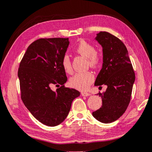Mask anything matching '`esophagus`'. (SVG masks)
Segmentation results:
<instances>
[{"label": "esophagus", "mask_w": 152, "mask_h": 152, "mask_svg": "<svg viewBox=\"0 0 152 152\" xmlns=\"http://www.w3.org/2000/svg\"><path fill=\"white\" fill-rule=\"evenodd\" d=\"M90 95H91L90 94L88 93V92H86V91H83V92H81V96H89Z\"/></svg>", "instance_id": "esophagus-1"}]
</instances>
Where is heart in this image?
Returning <instances> with one entry per match:
<instances>
[{
    "label": "heart",
    "instance_id": "obj_1",
    "mask_svg": "<svg viewBox=\"0 0 152 152\" xmlns=\"http://www.w3.org/2000/svg\"><path fill=\"white\" fill-rule=\"evenodd\" d=\"M74 50L75 53L81 56L85 57L88 61L89 66H96L99 64L102 59V55L99 51L96 50L95 47L92 44L89 43L84 39H81L77 45L75 46ZM62 66L64 71L68 74L73 73L71 60L68 55L63 56L61 61ZM94 79V75L91 72H85V73H78L72 77L69 81L70 86L73 88L86 90L91 85Z\"/></svg>",
    "mask_w": 152,
    "mask_h": 152
}]
</instances>
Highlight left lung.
Here are the masks:
<instances>
[{
    "mask_svg": "<svg viewBox=\"0 0 152 152\" xmlns=\"http://www.w3.org/2000/svg\"><path fill=\"white\" fill-rule=\"evenodd\" d=\"M95 39L102 47L103 64L94 86L106 85L107 88L98 93L102 106L92 115L101 123H110L127 108L135 75L127 49L121 39L106 31L97 34Z\"/></svg>",
    "mask_w": 152,
    "mask_h": 152,
    "instance_id": "1",
    "label": "left lung"
}]
</instances>
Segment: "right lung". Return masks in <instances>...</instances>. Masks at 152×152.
Wrapping results in <instances>:
<instances>
[{
    "mask_svg": "<svg viewBox=\"0 0 152 152\" xmlns=\"http://www.w3.org/2000/svg\"><path fill=\"white\" fill-rule=\"evenodd\" d=\"M69 45V38L37 39L28 46L19 64L22 101L37 120L49 126L63 123L72 102L80 95L64 86L67 77L61 61ZM53 84L62 86L54 92L51 89Z\"/></svg>",
    "mask_w": 152,
    "mask_h": 152,
    "instance_id": "right-lung-1",
    "label": "right lung"
}]
</instances>
